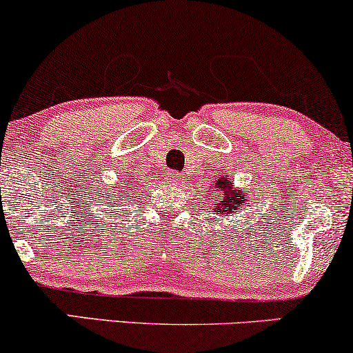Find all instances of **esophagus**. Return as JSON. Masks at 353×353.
<instances>
[{
  "mask_svg": "<svg viewBox=\"0 0 353 353\" xmlns=\"http://www.w3.org/2000/svg\"><path fill=\"white\" fill-rule=\"evenodd\" d=\"M181 178H183V176H181L180 172H170L168 173V180L173 181V183H178V181H180Z\"/></svg>",
  "mask_w": 353,
  "mask_h": 353,
  "instance_id": "1",
  "label": "esophagus"
}]
</instances>
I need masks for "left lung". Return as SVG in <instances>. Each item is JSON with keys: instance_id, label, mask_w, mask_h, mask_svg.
I'll return each instance as SVG.
<instances>
[{"instance_id": "8db88e82", "label": "left lung", "mask_w": 353, "mask_h": 353, "mask_svg": "<svg viewBox=\"0 0 353 353\" xmlns=\"http://www.w3.org/2000/svg\"><path fill=\"white\" fill-rule=\"evenodd\" d=\"M211 199L214 203L212 212L217 216H232L239 214L241 211H245L247 199L241 193V190L234 188V183H230L229 178L219 176L214 186H211Z\"/></svg>"}]
</instances>
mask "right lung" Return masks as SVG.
Returning <instances> with one entry per match:
<instances>
[{"label":"right lung","instance_id":"add662e5","mask_svg":"<svg viewBox=\"0 0 353 353\" xmlns=\"http://www.w3.org/2000/svg\"><path fill=\"white\" fill-rule=\"evenodd\" d=\"M112 192H116L117 194L112 195ZM101 193H103V191H101ZM104 198H111L112 201H114V208L123 206L125 201H134V199H132V186L125 185V186H123V188L116 186V190L112 191V188H111L110 191H108V194H104ZM103 206H108V203H104ZM108 208H110V210H112V206H108Z\"/></svg>","mask_w":353,"mask_h":353}]
</instances>
